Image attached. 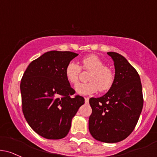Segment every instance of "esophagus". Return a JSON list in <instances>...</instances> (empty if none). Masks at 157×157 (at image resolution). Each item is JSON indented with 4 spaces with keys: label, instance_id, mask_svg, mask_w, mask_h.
I'll return each instance as SVG.
<instances>
[{
    "label": "esophagus",
    "instance_id": "obj_1",
    "mask_svg": "<svg viewBox=\"0 0 157 157\" xmlns=\"http://www.w3.org/2000/svg\"><path fill=\"white\" fill-rule=\"evenodd\" d=\"M85 102H86V103H88V102H89V98H85Z\"/></svg>",
    "mask_w": 157,
    "mask_h": 157
}]
</instances>
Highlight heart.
I'll use <instances>...</instances> for the list:
<instances>
[{
    "label": "heart",
    "instance_id": "heart-1",
    "mask_svg": "<svg viewBox=\"0 0 157 157\" xmlns=\"http://www.w3.org/2000/svg\"><path fill=\"white\" fill-rule=\"evenodd\" d=\"M81 68L90 71L88 75L90 82L80 83L75 86V90L80 95H90L99 90L101 92L109 91L115 81V74L110 67L95 55H90L83 58L81 66L76 62H70L65 69V77L71 84L76 85L80 80Z\"/></svg>",
    "mask_w": 157,
    "mask_h": 157
}]
</instances>
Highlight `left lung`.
Segmentation results:
<instances>
[{
	"label": "left lung",
	"instance_id": "8db88e82",
	"mask_svg": "<svg viewBox=\"0 0 157 157\" xmlns=\"http://www.w3.org/2000/svg\"><path fill=\"white\" fill-rule=\"evenodd\" d=\"M115 66V81L100 98H90L89 130L97 141L116 143L134 130L144 103L139 74L120 54L109 52Z\"/></svg>",
	"mask_w": 157,
	"mask_h": 157
}]
</instances>
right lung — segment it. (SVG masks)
<instances>
[{
  "mask_svg": "<svg viewBox=\"0 0 157 157\" xmlns=\"http://www.w3.org/2000/svg\"><path fill=\"white\" fill-rule=\"evenodd\" d=\"M77 56L49 51L32 61L22 77L23 114L31 128L47 139L65 138L72 118L84 104L83 97L74 95L65 74L66 65Z\"/></svg>",
  "mask_w": 157,
  "mask_h": 157,
  "instance_id": "add662e5",
  "label": "right lung"
}]
</instances>
